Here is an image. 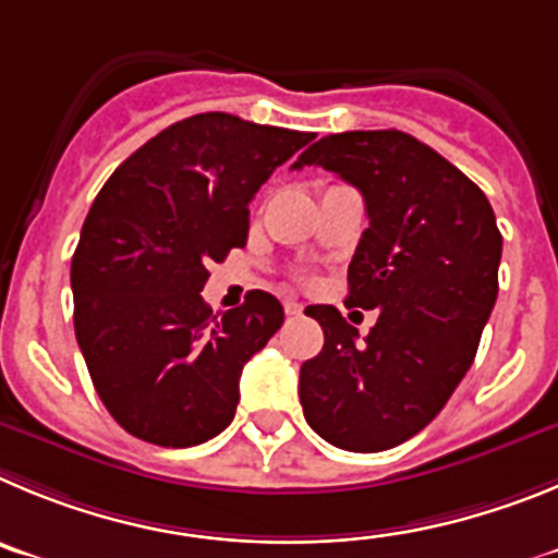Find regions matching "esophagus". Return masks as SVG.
Returning a JSON list of instances; mask_svg holds the SVG:
<instances>
[{"instance_id":"esophagus-1","label":"esophagus","mask_w":558,"mask_h":558,"mask_svg":"<svg viewBox=\"0 0 558 558\" xmlns=\"http://www.w3.org/2000/svg\"><path fill=\"white\" fill-rule=\"evenodd\" d=\"M283 311L289 316H298L303 314V303H298V300H283Z\"/></svg>"}]
</instances>
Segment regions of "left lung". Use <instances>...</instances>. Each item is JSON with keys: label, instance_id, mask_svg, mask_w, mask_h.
I'll return each instance as SVG.
<instances>
[{"label": "left lung", "instance_id": "obj_1", "mask_svg": "<svg viewBox=\"0 0 558 558\" xmlns=\"http://www.w3.org/2000/svg\"><path fill=\"white\" fill-rule=\"evenodd\" d=\"M311 163L364 197L369 228L350 260L348 305L378 308V323L359 341L339 308H305L325 344L300 366V403L325 441L378 453L420 434L473 364L504 235L478 185L400 130L325 135L294 169Z\"/></svg>", "mask_w": 558, "mask_h": 558}]
</instances>
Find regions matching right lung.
<instances>
[{
    "mask_svg": "<svg viewBox=\"0 0 558 558\" xmlns=\"http://www.w3.org/2000/svg\"><path fill=\"white\" fill-rule=\"evenodd\" d=\"M314 133L197 113L110 174L72 258L74 333L94 389L128 434L192 448L233 423L242 369L283 325L250 291L214 314L208 264L247 244L250 199Z\"/></svg>",
    "mask_w": 558,
    "mask_h": 558,
    "instance_id": "1",
    "label": "right lung"
}]
</instances>
